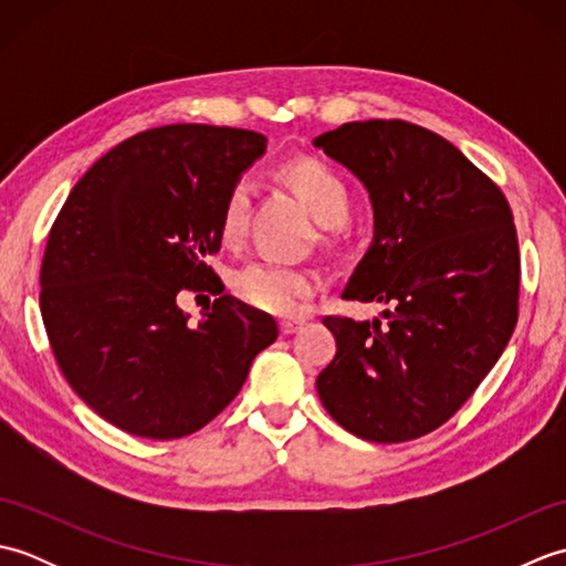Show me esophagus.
Listing matches in <instances>:
<instances>
[{
	"label": "esophagus",
	"instance_id": "34e87169",
	"mask_svg": "<svg viewBox=\"0 0 566 566\" xmlns=\"http://www.w3.org/2000/svg\"><path fill=\"white\" fill-rule=\"evenodd\" d=\"M302 326H304L302 321H282L280 323V333L282 335H294V333L302 331Z\"/></svg>",
	"mask_w": 566,
	"mask_h": 566
}]
</instances>
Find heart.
I'll return each instance as SVG.
<instances>
[{
  "label": "heart",
  "mask_w": 566,
  "mask_h": 566,
  "mask_svg": "<svg viewBox=\"0 0 566 566\" xmlns=\"http://www.w3.org/2000/svg\"><path fill=\"white\" fill-rule=\"evenodd\" d=\"M282 179L292 187L294 195L302 199L304 207L314 219L326 228H338L353 211V195L345 179L314 158H298L282 165ZM250 213V182L238 179L228 189L221 209L219 233L226 243H238L245 233ZM233 294L248 306L264 311V314L280 318H296L304 308V298L318 290L314 272L290 264L258 260L240 268L231 276Z\"/></svg>",
  "instance_id": "obj_1"
}]
</instances>
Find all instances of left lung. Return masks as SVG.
I'll use <instances>...</instances> for the list:
<instances>
[{
  "label": "left lung",
  "mask_w": 566,
  "mask_h": 566,
  "mask_svg": "<svg viewBox=\"0 0 566 566\" xmlns=\"http://www.w3.org/2000/svg\"><path fill=\"white\" fill-rule=\"evenodd\" d=\"M369 191L375 238L343 298L381 318L328 316L338 353L316 389L369 442H403L452 418L518 321L521 255L506 197L450 140L408 122H353L314 138Z\"/></svg>",
  "instance_id": "left-lung-1"
}]
</instances>
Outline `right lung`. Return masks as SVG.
Masks as SVG:
<instances>
[{
    "label": "right lung",
    "instance_id": "1",
    "mask_svg": "<svg viewBox=\"0 0 566 566\" xmlns=\"http://www.w3.org/2000/svg\"><path fill=\"white\" fill-rule=\"evenodd\" d=\"M268 138L170 124L118 143L72 187L48 235L41 314L67 384L130 436L175 440L219 416L276 323L207 264L221 248L223 199ZM182 289L219 293L197 327Z\"/></svg>",
    "mask_w": 566,
    "mask_h": 566
}]
</instances>
